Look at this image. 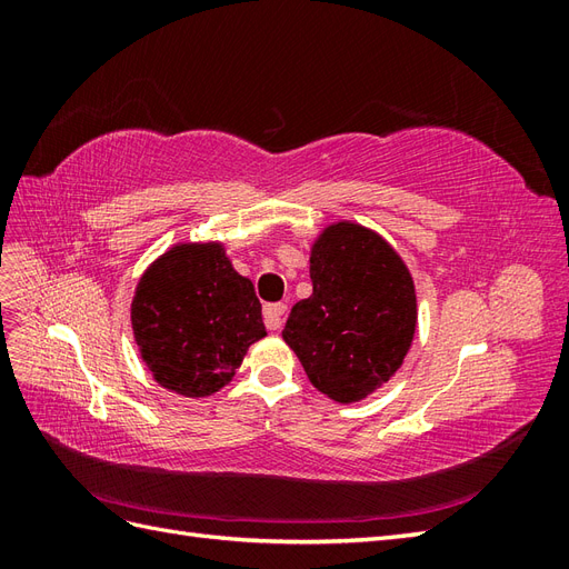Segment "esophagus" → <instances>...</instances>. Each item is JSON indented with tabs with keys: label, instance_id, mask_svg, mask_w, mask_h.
I'll return each mask as SVG.
<instances>
[{
	"label": "esophagus",
	"instance_id": "34e87169",
	"mask_svg": "<svg viewBox=\"0 0 569 569\" xmlns=\"http://www.w3.org/2000/svg\"><path fill=\"white\" fill-rule=\"evenodd\" d=\"M284 311H287V306L284 303H268L266 308H263V320H266V327L268 330H280L282 327V316H284Z\"/></svg>",
	"mask_w": 569,
	"mask_h": 569
}]
</instances>
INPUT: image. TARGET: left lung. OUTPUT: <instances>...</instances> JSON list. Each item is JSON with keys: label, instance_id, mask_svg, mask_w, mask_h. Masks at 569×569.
Returning <instances> with one entry per match:
<instances>
[{"label": "left lung", "instance_id": "obj_1", "mask_svg": "<svg viewBox=\"0 0 569 569\" xmlns=\"http://www.w3.org/2000/svg\"><path fill=\"white\" fill-rule=\"evenodd\" d=\"M313 295L287 318L282 339L311 385L358 403L403 366L418 327L412 274L382 234L353 220L325 226L311 244Z\"/></svg>", "mask_w": 569, "mask_h": 569}]
</instances>
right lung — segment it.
Segmentation results:
<instances>
[{
	"mask_svg": "<svg viewBox=\"0 0 569 569\" xmlns=\"http://www.w3.org/2000/svg\"><path fill=\"white\" fill-rule=\"evenodd\" d=\"M130 322L153 380L187 399L232 382L251 343L268 335L253 284L222 242H178L149 263Z\"/></svg>",
	"mask_w": 569,
	"mask_h": 569,
	"instance_id": "add662e5",
	"label": "right lung"
}]
</instances>
